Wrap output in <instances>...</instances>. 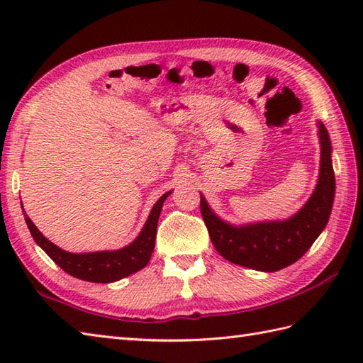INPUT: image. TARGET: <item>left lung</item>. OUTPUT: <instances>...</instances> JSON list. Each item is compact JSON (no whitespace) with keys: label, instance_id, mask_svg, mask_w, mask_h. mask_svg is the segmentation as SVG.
Listing matches in <instances>:
<instances>
[{"label":"left lung","instance_id":"1","mask_svg":"<svg viewBox=\"0 0 363 363\" xmlns=\"http://www.w3.org/2000/svg\"><path fill=\"white\" fill-rule=\"evenodd\" d=\"M321 143L318 184L301 211L284 221H262L233 226L223 221L201 195V215L211 240L223 257L259 272H277L303 257L326 228L335 195V176L330 160L328 129L318 121Z\"/></svg>","mask_w":363,"mask_h":363}]
</instances>
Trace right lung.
<instances>
[{"label": "right lung", "instance_id": "add662e5", "mask_svg": "<svg viewBox=\"0 0 363 363\" xmlns=\"http://www.w3.org/2000/svg\"><path fill=\"white\" fill-rule=\"evenodd\" d=\"M169 194H172V191L162 195L159 198V201L154 204L142 233L138 234L135 240L125 246V248L117 251H98L84 254L67 252L64 250H60L59 246L51 243L48 238L43 237L40 230L35 228L33 220L28 217L26 212L23 215H25L29 233L33 235L35 243L40 246V248L48 254L65 273L87 282L107 284L120 281L123 277L138 272V269H142L148 264L151 254L154 251V242H156L159 215L162 211V206H164V201Z\"/></svg>", "mask_w": 363, "mask_h": 363}]
</instances>
